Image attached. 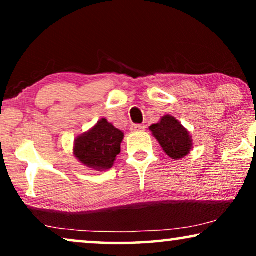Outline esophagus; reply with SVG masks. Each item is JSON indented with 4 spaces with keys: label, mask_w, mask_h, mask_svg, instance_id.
Returning <instances> with one entry per match:
<instances>
[{
    "label": "esophagus",
    "mask_w": 256,
    "mask_h": 256,
    "mask_svg": "<svg viewBox=\"0 0 256 256\" xmlns=\"http://www.w3.org/2000/svg\"><path fill=\"white\" fill-rule=\"evenodd\" d=\"M144 129H146L144 124H132V127H130V130L134 132H142V130H144Z\"/></svg>",
    "instance_id": "1"
}]
</instances>
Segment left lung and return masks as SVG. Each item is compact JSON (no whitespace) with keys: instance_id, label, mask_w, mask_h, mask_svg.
Listing matches in <instances>:
<instances>
[{"instance_id":"1","label":"left lung","mask_w":256,"mask_h":256,"mask_svg":"<svg viewBox=\"0 0 256 256\" xmlns=\"http://www.w3.org/2000/svg\"><path fill=\"white\" fill-rule=\"evenodd\" d=\"M150 130L172 160L183 158L190 152L192 143L188 132L174 116L166 115L158 124H152Z\"/></svg>"}]
</instances>
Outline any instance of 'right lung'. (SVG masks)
I'll return each instance as SVG.
<instances>
[{
  "label": "right lung",
  "mask_w": 256,
  "mask_h": 256,
  "mask_svg": "<svg viewBox=\"0 0 256 256\" xmlns=\"http://www.w3.org/2000/svg\"><path fill=\"white\" fill-rule=\"evenodd\" d=\"M124 132L106 118L76 140L74 155L86 166L96 170L110 169L115 157L121 152Z\"/></svg>",
  "instance_id": "1"
}]
</instances>
